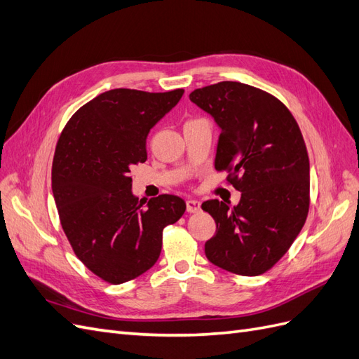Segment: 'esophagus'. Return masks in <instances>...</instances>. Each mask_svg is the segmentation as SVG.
<instances>
[{
    "label": "esophagus",
    "mask_w": 359,
    "mask_h": 359,
    "mask_svg": "<svg viewBox=\"0 0 359 359\" xmlns=\"http://www.w3.org/2000/svg\"><path fill=\"white\" fill-rule=\"evenodd\" d=\"M187 206V212H199L201 211V202L194 201V199H189L186 202Z\"/></svg>",
    "instance_id": "esophagus-1"
}]
</instances>
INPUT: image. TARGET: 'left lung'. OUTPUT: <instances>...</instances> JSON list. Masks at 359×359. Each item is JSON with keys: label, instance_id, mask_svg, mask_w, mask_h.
Segmentation results:
<instances>
[{"label": "left lung", "instance_id": "1", "mask_svg": "<svg viewBox=\"0 0 359 359\" xmlns=\"http://www.w3.org/2000/svg\"><path fill=\"white\" fill-rule=\"evenodd\" d=\"M190 100L220 127L215 169L229 172L240 203H202L215 220L205 243L211 264L240 276L273 268L295 241L310 206V163L287 107L252 85L224 81L194 90Z\"/></svg>", "mask_w": 359, "mask_h": 359}]
</instances>
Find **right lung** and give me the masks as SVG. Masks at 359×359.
I'll return each mask as SVG.
<instances>
[{
	"instance_id": "right-lung-1",
	"label": "right lung",
	"mask_w": 359,
	"mask_h": 359,
	"mask_svg": "<svg viewBox=\"0 0 359 359\" xmlns=\"http://www.w3.org/2000/svg\"><path fill=\"white\" fill-rule=\"evenodd\" d=\"M182 94L106 91L76 111L58 139L52 191L62 231L81 262L107 283H126L153 266L163 229L186 211L173 194L139 202L130 177V168L147 160L149 130Z\"/></svg>"
}]
</instances>
